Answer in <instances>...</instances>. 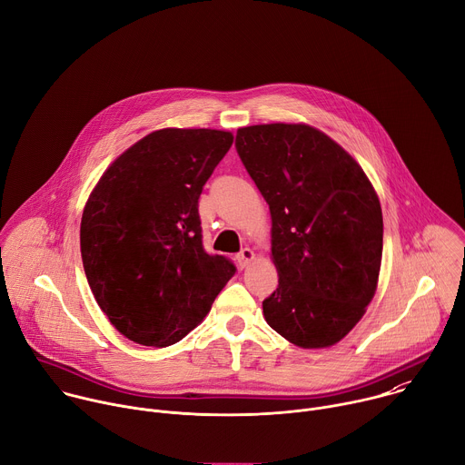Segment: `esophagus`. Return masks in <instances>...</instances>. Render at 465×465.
Returning a JSON list of instances; mask_svg holds the SVG:
<instances>
[{
  "label": "esophagus",
  "mask_w": 465,
  "mask_h": 465,
  "mask_svg": "<svg viewBox=\"0 0 465 465\" xmlns=\"http://www.w3.org/2000/svg\"><path fill=\"white\" fill-rule=\"evenodd\" d=\"M252 260H254V252H252V249H249V247H243V249L236 254V262H238V265H240L242 269L247 267Z\"/></svg>",
  "instance_id": "1"
}]
</instances>
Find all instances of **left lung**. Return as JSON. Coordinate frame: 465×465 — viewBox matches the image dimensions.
<instances>
[{
	"label": "left lung",
	"mask_w": 465,
	"mask_h": 465,
	"mask_svg": "<svg viewBox=\"0 0 465 465\" xmlns=\"http://www.w3.org/2000/svg\"><path fill=\"white\" fill-rule=\"evenodd\" d=\"M234 144L271 211L278 288L262 302L267 324L301 348L339 342L378 288L383 214L372 183L306 124L240 128Z\"/></svg>",
	"instance_id": "8db88e82"
}]
</instances>
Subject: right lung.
I'll return each mask as SVG.
<instances>
[{
	"label": "right lung",
	"instance_id": "obj_1",
	"mask_svg": "<svg viewBox=\"0 0 465 465\" xmlns=\"http://www.w3.org/2000/svg\"><path fill=\"white\" fill-rule=\"evenodd\" d=\"M231 132L157 130L103 173L80 223L87 284L110 322L143 346L194 330L236 272L203 249L198 200Z\"/></svg>",
	"mask_w": 465,
	"mask_h": 465
}]
</instances>
